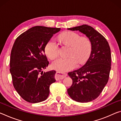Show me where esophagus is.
<instances>
[{
    "instance_id": "obj_1",
    "label": "esophagus",
    "mask_w": 121,
    "mask_h": 121,
    "mask_svg": "<svg viewBox=\"0 0 121 121\" xmlns=\"http://www.w3.org/2000/svg\"><path fill=\"white\" fill-rule=\"evenodd\" d=\"M67 76V73H63V72H57L56 73V74H55V79L57 81V80L63 79L64 78H66Z\"/></svg>"
}]
</instances>
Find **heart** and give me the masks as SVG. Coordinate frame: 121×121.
I'll list each match as a JSON object with an SVG mask.
<instances>
[{
    "instance_id": "obj_1",
    "label": "heart",
    "mask_w": 121,
    "mask_h": 121,
    "mask_svg": "<svg viewBox=\"0 0 121 121\" xmlns=\"http://www.w3.org/2000/svg\"><path fill=\"white\" fill-rule=\"evenodd\" d=\"M59 39L65 45L71 47L68 54L69 57L59 58L54 61L51 67L60 72H65L73 69L78 64L86 62L90 56L91 51V43L87 38L82 37L75 32L68 31L61 34ZM45 53L47 57L53 60L58 56L59 47L58 44L53 39L47 42L45 48Z\"/></svg>"
}]
</instances>
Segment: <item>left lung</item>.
I'll use <instances>...</instances> for the list:
<instances>
[{"mask_svg":"<svg viewBox=\"0 0 121 121\" xmlns=\"http://www.w3.org/2000/svg\"><path fill=\"white\" fill-rule=\"evenodd\" d=\"M67 29L78 30L91 42V53L85 65L68 73L73 83L67 89L73 100L81 103L90 102L99 96L108 81L111 69L110 46L102 34L88 25Z\"/></svg>","mask_w":121,"mask_h":121,"instance_id":"obj_1","label":"left lung"}]
</instances>
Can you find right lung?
I'll list each match as a JSON object with an SVG mask.
<instances>
[{"label":"right lung","mask_w":121,"mask_h":121,"mask_svg":"<svg viewBox=\"0 0 121 121\" xmlns=\"http://www.w3.org/2000/svg\"><path fill=\"white\" fill-rule=\"evenodd\" d=\"M60 28L36 26L17 38L11 53L10 71L13 86L27 102L35 103L46 100L49 87L56 81V71L44 72L49 64L45 48Z\"/></svg>","instance_id":"obj_1"}]
</instances>
